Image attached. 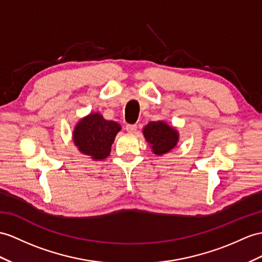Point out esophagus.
Returning a JSON list of instances; mask_svg holds the SVG:
<instances>
[{
	"instance_id": "esophagus-1",
	"label": "esophagus",
	"mask_w": 262,
	"mask_h": 262,
	"mask_svg": "<svg viewBox=\"0 0 262 262\" xmlns=\"http://www.w3.org/2000/svg\"><path fill=\"white\" fill-rule=\"evenodd\" d=\"M137 127H138L137 124H126L125 129H126V131L129 132V133H136Z\"/></svg>"
}]
</instances>
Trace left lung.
<instances>
[{
	"mask_svg": "<svg viewBox=\"0 0 262 262\" xmlns=\"http://www.w3.org/2000/svg\"><path fill=\"white\" fill-rule=\"evenodd\" d=\"M146 141L152 146V151L158 156L164 155L177 145L179 136L173 127L162 121H153L143 129Z\"/></svg>",
	"mask_w": 262,
	"mask_h": 262,
	"instance_id": "1",
	"label": "left lung"
}]
</instances>
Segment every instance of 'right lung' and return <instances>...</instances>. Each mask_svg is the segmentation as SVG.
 <instances>
[{"label":"right lung","instance_id":"1","mask_svg":"<svg viewBox=\"0 0 262 262\" xmlns=\"http://www.w3.org/2000/svg\"><path fill=\"white\" fill-rule=\"evenodd\" d=\"M120 130L117 122L104 120L99 113H92L76 124L73 140L82 153L94 160H102L110 155L111 145Z\"/></svg>","mask_w":262,"mask_h":262}]
</instances>
